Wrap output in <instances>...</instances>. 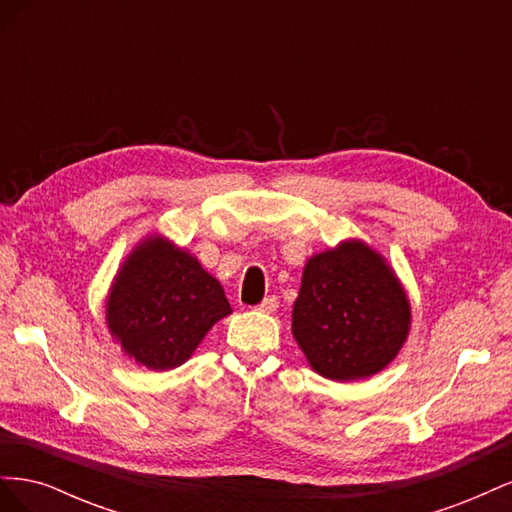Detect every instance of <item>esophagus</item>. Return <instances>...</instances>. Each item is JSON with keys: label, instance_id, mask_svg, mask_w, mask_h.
<instances>
[{"label": "esophagus", "instance_id": "1", "mask_svg": "<svg viewBox=\"0 0 512 512\" xmlns=\"http://www.w3.org/2000/svg\"><path fill=\"white\" fill-rule=\"evenodd\" d=\"M256 309H258V312H262V314H273L275 309H277V299L271 294V297L262 299V301L256 305Z\"/></svg>", "mask_w": 512, "mask_h": 512}]
</instances>
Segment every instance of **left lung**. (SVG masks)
<instances>
[{"label":"left lung","instance_id":"1","mask_svg":"<svg viewBox=\"0 0 512 512\" xmlns=\"http://www.w3.org/2000/svg\"><path fill=\"white\" fill-rule=\"evenodd\" d=\"M410 324L406 292L380 254L348 241L309 258L292 333L320 376L348 382L389 365Z\"/></svg>","mask_w":512,"mask_h":512}]
</instances>
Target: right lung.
I'll return each instance as SVG.
<instances>
[{
	"label": "right lung",
	"mask_w": 512,
	"mask_h": 512,
	"mask_svg": "<svg viewBox=\"0 0 512 512\" xmlns=\"http://www.w3.org/2000/svg\"><path fill=\"white\" fill-rule=\"evenodd\" d=\"M230 303L200 262L168 241L147 239L123 262L106 305L108 329L136 363L164 371L190 359Z\"/></svg>",
	"instance_id": "add662e5"
}]
</instances>
